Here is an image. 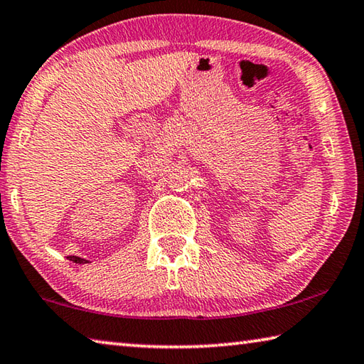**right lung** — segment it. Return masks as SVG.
Masks as SVG:
<instances>
[{"instance_id":"1","label":"right lung","mask_w":364,"mask_h":364,"mask_svg":"<svg viewBox=\"0 0 364 364\" xmlns=\"http://www.w3.org/2000/svg\"><path fill=\"white\" fill-rule=\"evenodd\" d=\"M68 259H70V261H75V262H79V264H81V262H87L85 259H81V257H76V256H68Z\"/></svg>"}]
</instances>
